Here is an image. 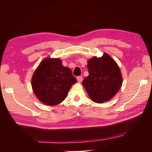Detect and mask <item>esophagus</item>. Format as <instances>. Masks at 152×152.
<instances>
[{
    "instance_id": "1",
    "label": "esophagus",
    "mask_w": 152,
    "mask_h": 152,
    "mask_svg": "<svg viewBox=\"0 0 152 152\" xmlns=\"http://www.w3.org/2000/svg\"><path fill=\"white\" fill-rule=\"evenodd\" d=\"M77 81L79 82H81L82 80V77L81 76H79L77 77Z\"/></svg>"
}]
</instances>
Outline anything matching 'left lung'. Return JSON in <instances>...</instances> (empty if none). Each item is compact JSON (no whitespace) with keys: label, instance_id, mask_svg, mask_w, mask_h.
Masks as SVG:
<instances>
[{"label":"left lung","instance_id":"8db88e82","mask_svg":"<svg viewBox=\"0 0 152 152\" xmlns=\"http://www.w3.org/2000/svg\"><path fill=\"white\" fill-rule=\"evenodd\" d=\"M89 75L82 82L94 102L103 103L112 99L121 87L122 77L116 62L107 53L87 62Z\"/></svg>","mask_w":152,"mask_h":152}]
</instances>
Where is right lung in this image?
I'll list each match as a JSON object with an SVG mask.
<instances>
[{"label": "right lung", "mask_w": 152, "mask_h": 152, "mask_svg": "<svg viewBox=\"0 0 152 152\" xmlns=\"http://www.w3.org/2000/svg\"><path fill=\"white\" fill-rule=\"evenodd\" d=\"M77 82L70 68L59 58H45L36 69L31 86L40 102L54 106L65 99L72 86Z\"/></svg>", "instance_id": "right-lung-1"}]
</instances>
